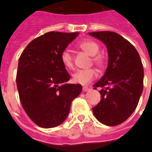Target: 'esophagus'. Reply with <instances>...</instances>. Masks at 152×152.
Returning <instances> with one entry per match:
<instances>
[{
    "mask_svg": "<svg viewBox=\"0 0 152 152\" xmlns=\"http://www.w3.org/2000/svg\"><path fill=\"white\" fill-rule=\"evenodd\" d=\"M90 90V88L89 87H86V86H84V87H83V91H88Z\"/></svg>",
    "mask_w": 152,
    "mask_h": 152,
    "instance_id": "obj_1",
    "label": "esophagus"
}]
</instances>
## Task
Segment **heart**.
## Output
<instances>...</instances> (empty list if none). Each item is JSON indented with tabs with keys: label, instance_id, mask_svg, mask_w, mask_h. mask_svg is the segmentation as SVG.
<instances>
[{
	"label": "heart",
	"instance_id": "b5f03b06",
	"mask_svg": "<svg viewBox=\"0 0 152 152\" xmlns=\"http://www.w3.org/2000/svg\"><path fill=\"white\" fill-rule=\"evenodd\" d=\"M78 48L85 52L87 54L91 56V63L97 66L103 68L106 63V58L103 54L99 53L100 46L96 42L93 40H84L78 44ZM61 61L65 68L72 70L75 66L74 57L72 53L68 50L63 51L61 54ZM96 77V70L94 68L77 70L72 75L74 82L80 84H87Z\"/></svg>",
	"mask_w": 152,
	"mask_h": 152
}]
</instances>
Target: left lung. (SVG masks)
<instances>
[{"label": "left lung", "mask_w": 152, "mask_h": 152, "mask_svg": "<svg viewBox=\"0 0 152 152\" xmlns=\"http://www.w3.org/2000/svg\"><path fill=\"white\" fill-rule=\"evenodd\" d=\"M107 45L108 66L94 89L101 88V100L93 107L98 121L115 126L135 111L143 91L144 70L139 52L127 39L110 31L88 33Z\"/></svg>", "instance_id": "left-lung-1"}]
</instances>
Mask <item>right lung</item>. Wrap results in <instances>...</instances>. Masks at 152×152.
<instances>
[{
  "mask_svg": "<svg viewBox=\"0 0 152 152\" xmlns=\"http://www.w3.org/2000/svg\"><path fill=\"white\" fill-rule=\"evenodd\" d=\"M78 33L49 32L31 41L18 62L20 100L30 119L42 128L59 126L66 119L72 100L82 86L67 84L70 75L61 54Z\"/></svg>",
  "mask_w": 152,
  "mask_h": 152,
  "instance_id": "right-lung-1",
  "label": "right lung"
}]
</instances>
